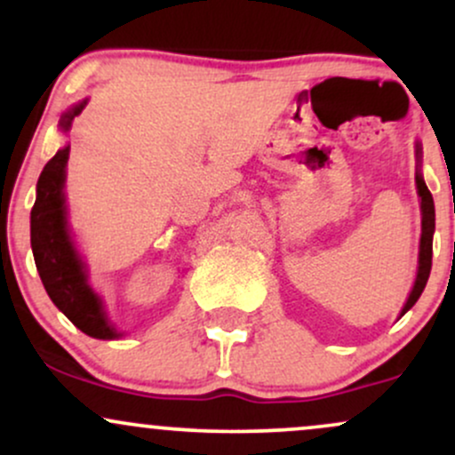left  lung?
I'll list each match as a JSON object with an SVG mask.
<instances>
[{
  "instance_id": "left-lung-1",
  "label": "left lung",
  "mask_w": 455,
  "mask_h": 455,
  "mask_svg": "<svg viewBox=\"0 0 455 455\" xmlns=\"http://www.w3.org/2000/svg\"><path fill=\"white\" fill-rule=\"evenodd\" d=\"M415 156H417V173H415V184H417V195L421 196V242H419V267H417V278L415 286H412L409 299H406L404 307H402V315L411 310L415 306V301L419 299L421 293L426 289V282L430 278L432 269V235H435V201H432L430 190H427L424 177H421L419 164H421V145H415ZM400 315V316H402Z\"/></svg>"
}]
</instances>
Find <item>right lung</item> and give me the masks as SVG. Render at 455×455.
Here are the masks:
<instances>
[{
    "label": "right lung",
    "instance_id": "right-lung-1",
    "mask_svg": "<svg viewBox=\"0 0 455 455\" xmlns=\"http://www.w3.org/2000/svg\"><path fill=\"white\" fill-rule=\"evenodd\" d=\"M87 100L78 102L61 115L60 128L68 132L72 119L85 108ZM70 145L60 149L46 162L36 188V203L31 207V250L36 267L51 301L87 336L98 340H113L115 331L104 312L100 297L87 282L85 263L78 257L66 220V162Z\"/></svg>",
    "mask_w": 455,
    "mask_h": 455
}]
</instances>
